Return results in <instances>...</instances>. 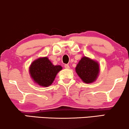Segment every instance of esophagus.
I'll return each instance as SVG.
<instances>
[{
    "mask_svg": "<svg viewBox=\"0 0 129 129\" xmlns=\"http://www.w3.org/2000/svg\"><path fill=\"white\" fill-rule=\"evenodd\" d=\"M64 68H66V69H69V66L68 64H65L64 65Z\"/></svg>",
    "mask_w": 129,
    "mask_h": 129,
    "instance_id": "1",
    "label": "esophagus"
}]
</instances>
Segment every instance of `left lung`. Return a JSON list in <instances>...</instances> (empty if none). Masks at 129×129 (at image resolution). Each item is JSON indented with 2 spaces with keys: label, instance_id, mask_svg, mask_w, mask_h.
I'll use <instances>...</instances> for the list:
<instances>
[{
  "label": "left lung",
  "instance_id": "obj_1",
  "mask_svg": "<svg viewBox=\"0 0 129 129\" xmlns=\"http://www.w3.org/2000/svg\"><path fill=\"white\" fill-rule=\"evenodd\" d=\"M75 71L83 82L87 84L93 83L99 74V64L88 57H83L77 64Z\"/></svg>",
  "mask_w": 129,
  "mask_h": 129
}]
</instances>
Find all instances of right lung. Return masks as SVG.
Instances as JSON below:
<instances>
[{"mask_svg": "<svg viewBox=\"0 0 129 129\" xmlns=\"http://www.w3.org/2000/svg\"><path fill=\"white\" fill-rule=\"evenodd\" d=\"M62 69L60 65L54 66L47 57L34 60L29 67V74L36 83L43 87L51 85L58 72Z\"/></svg>", "mask_w": 129, "mask_h": 129, "instance_id": "add662e5", "label": "right lung"}]
</instances>
